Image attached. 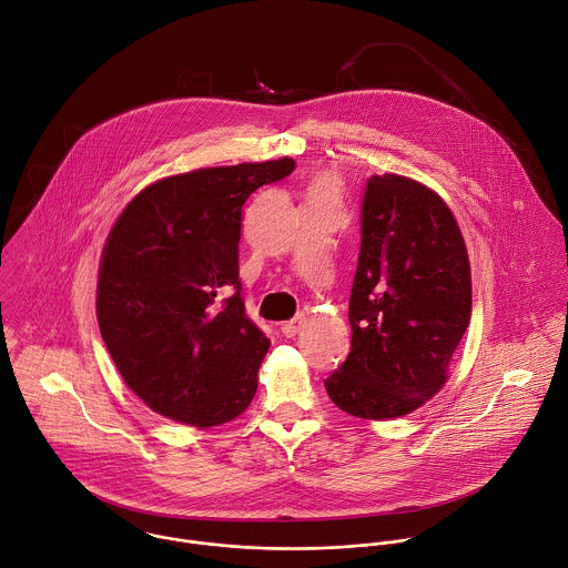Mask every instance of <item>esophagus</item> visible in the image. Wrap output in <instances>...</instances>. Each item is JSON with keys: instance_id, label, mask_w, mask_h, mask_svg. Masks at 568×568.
<instances>
[{"instance_id": "obj_1", "label": "esophagus", "mask_w": 568, "mask_h": 568, "mask_svg": "<svg viewBox=\"0 0 568 568\" xmlns=\"http://www.w3.org/2000/svg\"><path fill=\"white\" fill-rule=\"evenodd\" d=\"M304 327V317L300 315V317H295V320H291V322H284L282 324V334L284 336H288V338H293L295 334H300V329Z\"/></svg>"}]
</instances>
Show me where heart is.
<instances>
[{"mask_svg": "<svg viewBox=\"0 0 568 568\" xmlns=\"http://www.w3.org/2000/svg\"><path fill=\"white\" fill-rule=\"evenodd\" d=\"M308 199H334L336 201V181L329 174H320L308 185Z\"/></svg>", "mask_w": 568, "mask_h": 568, "instance_id": "heart-1", "label": "heart"}]
</instances>
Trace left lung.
Returning <instances> with one entry per match:
<instances>
[{
  "mask_svg": "<svg viewBox=\"0 0 568 568\" xmlns=\"http://www.w3.org/2000/svg\"><path fill=\"white\" fill-rule=\"evenodd\" d=\"M470 313V260L448 205L408 176H369L349 295L352 349L325 378L329 400L365 419L415 410L444 387Z\"/></svg>",
  "mask_w": 568,
  "mask_h": 568,
  "instance_id": "1",
  "label": "left lung"
}]
</instances>
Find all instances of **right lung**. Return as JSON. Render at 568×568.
<instances>
[{
  "mask_svg": "<svg viewBox=\"0 0 568 568\" xmlns=\"http://www.w3.org/2000/svg\"><path fill=\"white\" fill-rule=\"evenodd\" d=\"M293 170L284 158L165 176L111 227L98 273V325L124 383L155 413L207 428L253 400L271 341L241 297L243 205ZM230 287L235 295L219 301Z\"/></svg>",
  "mask_w": 568,
  "mask_h": 568,
  "instance_id": "1",
  "label": "right lung"
}]
</instances>
